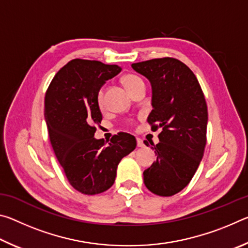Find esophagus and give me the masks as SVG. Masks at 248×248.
<instances>
[{
  "label": "esophagus",
  "instance_id": "1",
  "mask_svg": "<svg viewBox=\"0 0 248 248\" xmlns=\"http://www.w3.org/2000/svg\"><path fill=\"white\" fill-rule=\"evenodd\" d=\"M137 144H138V146H139V148H143V146H144L143 141H142L140 138H137Z\"/></svg>",
  "mask_w": 248,
  "mask_h": 248
}]
</instances>
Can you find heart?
Listing matches in <instances>:
<instances>
[{"mask_svg":"<svg viewBox=\"0 0 248 248\" xmlns=\"http://www.w3.org/2000/svg\"><path fill=\"white\" fill-rule=\"evenodd\" d=\"M123 83L124 85L125 86V89H127L130 93L136 89L137 86H139L140 84H144L143 81H142V78H140L139 77H137V75L134 74H127L124 75L123 78ZM97 103L100 107L103 106L104 104V96H103V92L100 91L98 95H97Z\"/></svg>","mask_w":248,"mask_h":248,"instance_id":"obj_1","label":"heart"}]
</instances>
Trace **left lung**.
<instances>
[{
	"mask_svg": "<svg viewBox=\"0 0 248 248\" xmlns=\"http://www.w3.org/2000/svg\"><path fill=\"white\" fill-rule=\"evenodd\" d=\"M131 66L151 83L153 109L148 123L152 130L162 129L158 143H151L156 161L143 171L144 185L155 195L173 196L189 184L203 156L208 109L202 90L177 59H152Z\"/></svg>",
	"mask_w": 248,
	"mask_h": 248,
	"instance_id": "obj_1",
	"label": "left lung"
}]
</instances>
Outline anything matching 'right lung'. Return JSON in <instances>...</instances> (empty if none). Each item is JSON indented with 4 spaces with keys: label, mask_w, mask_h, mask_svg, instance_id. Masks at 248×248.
<instances>
[{
    "label": "right lung",
    "mask_w": 248,
    "mask_h": 248,
    "mask_svg": "<svg viewBox=\"0 0 248 248\" xmlns=\"http://www.w3.org/2000/svg\"><path fill=\"white\" fill-rule=\"evenodd\" d=\"M118 65L74 59L54 75L46 93L45 119L54 154L74 189L97 195L115 183L123 157L136 149V138L120 132L95 139L103 119L97 95L106 81L120 73Z\"/></svg>",
    "instance_id": "obj_1"
}]
</instances>
